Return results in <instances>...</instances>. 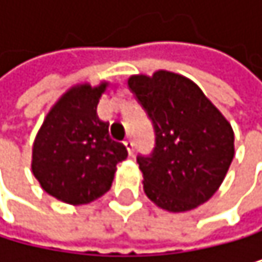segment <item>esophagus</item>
<instances>
[{"label": "esophagus", "instance_id": "esophagus-1", "mask_svg": "<svg viewBox=\"0 0 262 262\" xmlns=\"http://www.w3.org/2000/svg\"><path fill=\"white\" fill-rule=\"evenodd\" d=\"M124 146L127 147L128 154L132 156V154H134V146H135V144H134V140L130 138V137H128V138H125V140H124Z\"/></svg>", "mask_w": 262, "mask_h": 262}]
</instances>
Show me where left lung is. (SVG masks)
Listing matches in <instances>:
<instances>
[{
	"mask_svg": "<svg viewBox=\"0 0 262 262\" xmlns=\"http://www.w3.org/2000/svg\"><path fill=\"white\" fill-rule=\"evenodd\" d=\"M128 88L156 132L152 152L137 157L147 198L169 212L206 203L234 157L231 124L192 80L179 74L132 75Z\"/></svg>",
	"mask_w": 262,
	"mask_h": 262,
	"instance_id": "1",
	"label": "left lung"
}]
</instances>
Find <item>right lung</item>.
Wrapping results in <instances>:
<instances>
[{
    "mask_svg": "<svg viewBox=\"0 0 262 262\" xmlns=\"http://www.w3.org/2000/svg\"><path fill=\"white\" fill-rule=\"evenodd\" d=\"M108 83L78 84L50 110L33 144L31 169L48 195L67 204H88L112 187L116 165L127 157L110 138L97 105Z\"/></svg>",
    "mask_w": 262,
    "mask_h": 262,
    "instance_id": "right-lung-1",
    "label": "right lung"
}]
</instances>
